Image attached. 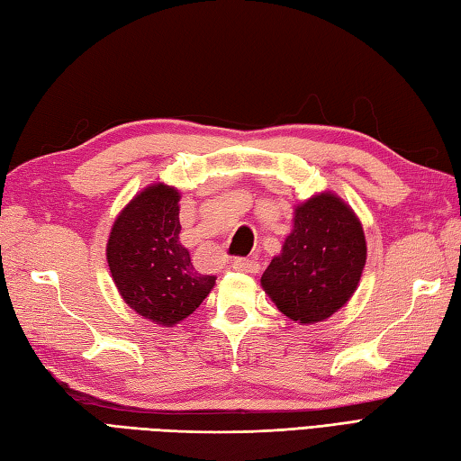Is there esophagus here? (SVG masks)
Returning a JSON list of instances; mask_svg holds the SVG:
<instances>
[{
	"instance_id": "34e87169",
	"label": "esophagus",
	"mask_w": 461,
	"mask_h": 461,
	"mask_svg": "<svg viewBox=\"0 0 461 461\" xmlns=\"http://www.w3.org/2000/svg\"><path fill=\"white\" fill-rule=\"evenodd\" d=\"M232 268L239 272H247V275H255V272H258L257 262L249 260V258H237L232 262Z\"/></svg>"
}]
</instances>
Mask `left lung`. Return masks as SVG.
Masks as SVG:
<instances>
[{"instance_id":"8db88e82","label":"left lung","mask_w":461,"mask_h":461,"mask_svg":"<svg viewBox=\"0 0 461 461\" xmlns=\"http://www.w3.org/2000/svg\"><path fill=\"white\" fill-rule=\"evenodd\" d=\"M366 237L356 212L334 193L310 196L294 209V227L260 285L298 324L322 322L358 288Z\"/></svg>"}]
</instances>
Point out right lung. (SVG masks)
Masks as SVG:
<instances>
[{
  "label": "right lung",
  "mask_w": 461,
  "mask_h": 461,
  "mask_svg": "<svg viewBox=\"0 0 461 461\" xmlns=\"http://www.w3.org/2000/svg\"><path fill=\"white\" fill-rule=\"evenodd\" d=\"M181 193L155 183L135 194L113 222L107 262L119 294L158 326H175L209 296L217 276L201 275L181 240Z\"/></svg>",
  "instance_id": "right-lung-1"
}]
</instances>
